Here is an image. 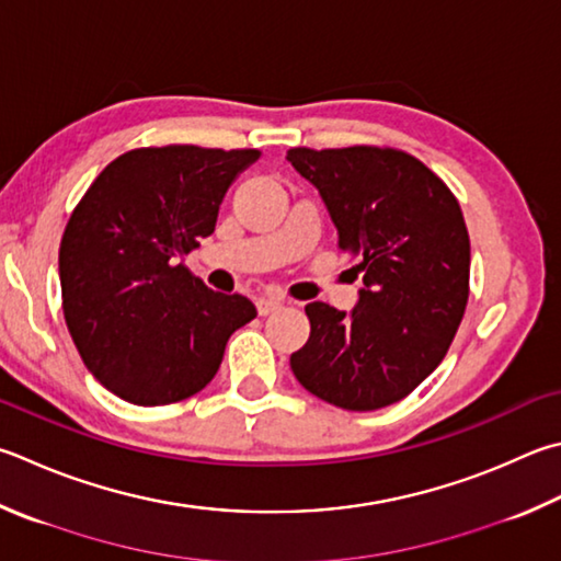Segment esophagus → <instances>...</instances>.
<instances>
[{
    "instance_id": "1",
    "label": "esophagus",
    "mask_w": 561,
    "mask_h": 561,
    "mask_svg": "<svg viewBox=\"0 0 561 561\" xmlns=\"http://www.w3.org/2000/svg\"><path fill=\"white\" fill-rule=\"evenodd\" d=\"M277 309H282V299H277V297H260L257 299L260 316H267V313L277 311Z\"/></svg>"
}]
</instances>
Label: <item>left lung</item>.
<instances>
[{"instance_id":"8db88e82","label":"left lung","mask_w":561,"mask_h":561,"mask_svg":"<svg viewBox=\"0 0 561 561\" xmlns=\"http://www.w3.org/2000/svg\"><path fill=\"white\" fill-rule=\"evenodd\" d=\"M287 159L319 188L339 248L363 274L351 313L307 304L311 333L289 365L323 402L380 410L430 378L463 319L471 240L461 206L400 149L294 147Z\"/></svg>"}]
</instances>
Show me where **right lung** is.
<instances>
[{"mask_svg":"<svg viewBox=\"0 0 561 561\" xmlns=\"http://www.w3.org/2000/svg\"><path fill=\"white\" fill-rule=\"evenodd\" d=\"M257 149L145 147L100 171L58 252L64 316L85 368L139 407L186 400L218 373L257 309L176 264L216 230L220 203Z\"/></svg>","mask_w":561,"mask_h":561,"instance_id":"1","label":"right lung"}]
</instances>
